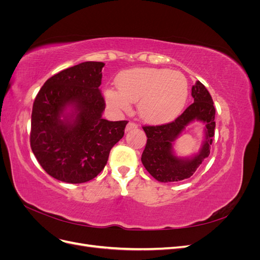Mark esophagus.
Listing matches in <instances>:
<instances>
[{
  "label": "esophagus",
  "mask_w": 260,
  "mask_h": 260,
  "mask_svg": "<svg viewBox=\"0 0 260 260\" xmlns=\"http://www.w3.org/2000/svg\"><path fill=\"white\" fill-rule=\"evenodd\" d=\"M137 128H138V124H137L136 122L129 121L128 124H127V127H125V131L129 132V131H131V130H133V129H137Z\"/></svg>",
  "instance_id": "obj_1"
}]
</instances>
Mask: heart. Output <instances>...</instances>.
Listing matches in <instances>:
<instances>
[{"instance_id":"heart-1","label":"heart","mask_w":260,"mask_h":260,"mask_svg":"<svg viewBox=\"0 0 260 260\" xmlns=\"http://www.w3.org/2000/svg\"><path fill=\"white\" fill-rule=\"evenodd\" d=\"M118 89L105 91L108 105L117 112H129L138 102V112L151 123L168 122L182 111L188 95L185 77L167 69L135 68L122 73Z\"/></svg>"}]
</instances>
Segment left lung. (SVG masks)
Wrapping results in <instances>:
<instances>
[{
    "label": "left lung",
    "mask_w": 260,
    "mask_h": 260,
    "mask_svg": "<svg viewBox=\"0 0 260 260\" xmlns=\"http://www.w3.org/2000/svg\"><path fill=\"white\" fill-rule=\"evenodd\" d=\"M192 96L193 103L175 121L143 127L147 142L141 160L149 175L159 182H177L190 178L210 153L216 127L214 102L200 81L192 86ZM195 120L206 124L202 147L191 157H179L174 154L173 144L187 125Z\"/></svg>",
    "instance_id": "obj_1"
}]
</instances>
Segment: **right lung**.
Here are the masks:
<instances>
[{
	"instance_id": "add662e5",
	"label": "right lung",
	"mask_w": 260,
	"mask_h": 260,
	"mask_svg": "<svg viewBox=\"0 0 260 260\" xmlns=\"http://www.w3.org/2000/svg\"><path fill=\"white\" fill-rule=\"evenodd\" d=\"M102 61H84L45 81L34 102L30 145L48 174L67 183H83L104 169L127 120L108 121L99 86Z\"/></svg>"
}]
</instances>
